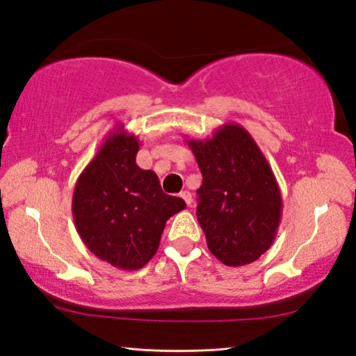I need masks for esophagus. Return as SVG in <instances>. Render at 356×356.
<instances>
[{
  "instance_id": "obj_1",
  "label": "esophagus",
  "mask_w": 356,
  "mask_h": 356,
  "mask_svg": "<svg viewBox=\"0 0 356 356\" xmlns=\"http://www.w3.org/2000/svg\"><path fill=\"white\" fill-rule=\"evenodd\" d=\"M179 196H181V199H183L184 202L188 204V206H191V204H193V194H191V193H189V191H183L181 194H179Z\"/></svg>"
}]
</instances>
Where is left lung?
Returning <instances> with one entry per match:
<instances>
[{"mask_svg":"<svg viewBox=\"0 0 356 356\" xmlns=\"http://www.w3.org/2000/svg\"><path fill=\"white\" fill-rule=\"evenodd\" d=\"M186 143L202 173L196 216L209 251L225 266L251 264L272 246L282 218V194L269 162L238 123Z\"/></svg>","mask_w":356,"mask_h":356,"instance_id":"left-lung-1","label":"left lung"}]
</instances>
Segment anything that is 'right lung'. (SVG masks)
Returning a JSON list of instances; mask_svg holds the SVG:
<instances>
[{
  "label": "right lung",
  "instance_id": "obj_1",
  "mask_svg": "<svg viewBox=\"0 0 356 356\" xmlns=\"http://www.w3.org/2000/svg\"><path fill=\"white\" fill-rule=\"evenodd\" d=\"M139 139L123 124L106 134L77 178L72 217L87 250L121 270H138L159 250L165 223L183 211L181 197L162 191L152 170L136 163Z\"/></svg>",
  "mask_w": 356,
  "mask_h": 356
}]
</instances>
